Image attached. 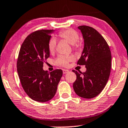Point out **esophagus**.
<instances>
[{"label":"esophagus","instance_id":"1","mask_svg":"<svg viewBox=\"0 0 128 128\" xmlns=\"http://www.w3.org/2000/svg\"><path fill=\"white\" fill-rule=\"evenodd\" d=\"M68 72H69V70H68L63 69V73H64V74H66V73H68Z\"/></svg>","mask_w":128,"mask_h":128}]
</instances>
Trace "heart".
Wrapping results in <instances>:
<instances>
[{
  "instance_id": "obj_1",
  "label": "heart",
  "mask_w": 128,
  "mask_h": 128,
  "mask_svg": "<svg viewBox=\"0 0 128 128\" xmlns=\"http://www.w3.org/2000/svg\"><path fill=\"white\" fill-rule=\"evenodd\" d=\"M59 36L61 39L65 40L70 45H74L76 49H78L80 46L78 42L79 39V35L74 30L69 28L61 31L59 32ZM56 45V40L55 38H52L50 40L48 44V48L50 52H54L55 51ZM74 59L75 58L73 55L59 56L56 60V63L60 65L67 66L69 63L71 61L74 60Z\"/></svg>"
}]
</instances>
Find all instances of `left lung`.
I'll list each match as a JSON object with an SVG mask.
<instances>
[{"label": "left lung", "instance_id": "left-lung-1", "mask_svg": "<svg viewBox=\"0 0 128 128\" xmlns=\"http://www.w3.org/2000/svg\"><path fill=\"white\" fill-rule=\"evenodd\" d=\"M84 40V48L78 64L85 65L86 72L73 70L76 74L73 87L77 95L90 99L102 92L109 78L111 68V54L102 36L93 28L78 27Z\"/></svg>", "mask_w": 128, "mask_h": 128}]
</instances>
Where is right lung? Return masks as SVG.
<instances>
[{
    "label": "right lung",
    "mask_w": 128,
    "mask_h": 128,
    "mask_svg": "<svg viewBox=\"0 0 128 128\" xmlns=\"http://www.w3.org/2000/svg\"><path fill=\"white\" fill-rule=\"evenodd\" d=\"M55 30H42L30 34L21 46L17 63L22 88L33 100L44 102L55 96L62 78L61 69L51 72L43 69L50 57L48 44Z\"/></svg>",
    "instance_id": "obj_1"
}]
</instances>
